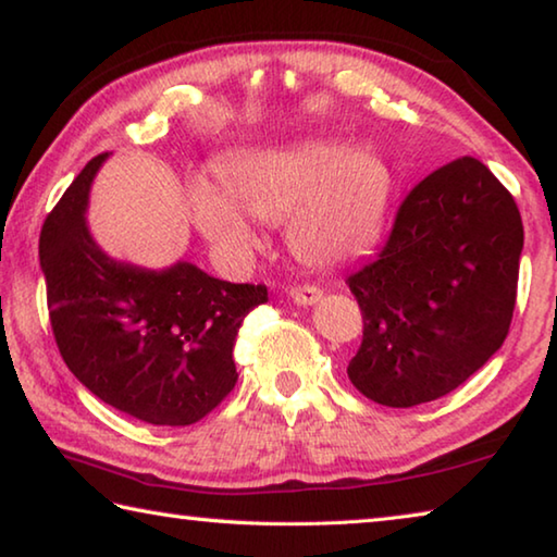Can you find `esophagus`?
Listing matches in <instances>:
<instances>
[{
    "label": "esophagus",
    "mask_w": 557,
    "mask_h": 557,
    "mask_svg": "<svg viewBox=\"0 0 557 557\" xmlns=\"http://www.w3.org/2000/svg\"><path fill=\"white\" fill-rule=\"evenodd\" d=\"M288 296L294 298L298 306H313L320 298H323V290H320L318 286H310V284H298L290 288Z\"/></svg>",
    "instance_id": "34e87169"
}]
</instances>
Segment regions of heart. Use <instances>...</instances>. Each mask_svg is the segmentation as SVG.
<instances>
[{
    "label": "heart",
    "mask_w": 557,
    "mask_h": 557,
    "mask_svg": "<svg viewBox=\"0 0 557 557\" xmlns=\"http://www.w3.org/2000/svg\"><path fill=\"white\" fill-rule=\"evenodd\" d=\"M222 190L190 188V210L205 237L247 251L259 222L288 220L286 237L300 261L330 269L367 257L384 237L392 210L394 165L376 146L333 139L242 153L220 169Z\"/></svg>",
    "instance_id": "1"
}]
</instances>
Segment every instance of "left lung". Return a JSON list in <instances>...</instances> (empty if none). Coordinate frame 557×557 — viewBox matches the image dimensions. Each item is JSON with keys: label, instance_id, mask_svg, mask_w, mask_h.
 Segmentation results:
<instances>
[{"label": "left lung", "instance_id": "8db88e82", "mask_svg": "<svg viewBox=\"0 0 557 557\" xmlns=\"http://www.w3.org/2000/svg\"><path fill=\"white\" fill-rule=\"evenodd\" d=\"M521 249L513 195L482 161L425 175L382 251L345 278L364 320L347 367L357 392L411 408L467 382L509 335Z\"/></svg>", "mask_w": 557, "mask_h": 557}]
</instances>
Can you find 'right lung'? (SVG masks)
Returning <instances> with one entry per match:
<instances>
[{"instance_id": "right-lung-1", "label": "right lung", "mask_w": 557, "mask_h": 557, "mask_svg": "<svg viewBox=\"0 0 557 557\" xmlns=\"http://www.w3.org/2000/svg\"><path fill=\"white\" fill-rule=\"evenodd\" d=\"M95 156L48 212L38 239L51 330L67 369L116 411L151 425H193L237 384L232 349L263 284H230L193 263H120L85 227Z\"/></svg>"}]
</instances>
